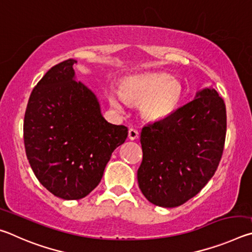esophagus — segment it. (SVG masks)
<instances>
[{"instance_id":"34e87169","label":"esophagus","mask_w":252,"mask_h":252,"mask_svg":"<svg viewBox=\"0 0 252 252\" xmlns=\"http://www.w3.org/2000/svg\"><path fill=\"white\" fill-rule=\"evenodd\" d=\"M139 138V132H138V130H135V129H131L129 130V139L130 140H135V139H138Z\"/></svg>"}]
</instances>
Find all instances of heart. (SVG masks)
Returning a JSON list of instances; mask_svg holds the SVG:
<instances>
[{"label": "heart", "mask_w": 252, "mask_h": 252, "mask_svg": "<svg viewBox=\"0 0 252 252\" xmlns=\"http://www.w3.org/2000/svg\"><path fill=\"white\" fill-rule=\"evenodd\" d=\"M182 95V84L177 79L158 73L127 78L121 83L120 91H109V101L118 110L122 109L123 100L141 104L140 112L143 118L160 121L176 112Z\"/></svg>", "instance_id": "heart-1"}]
</instances>
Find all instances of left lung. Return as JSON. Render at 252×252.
Here are the masks:
<instances>
[{
  "mask_svg": "<svg viewBox=\"0 0 252 252\" xmlns=\"http://www.w3.org/2000/svg\"><path fill=\"white\" fill-rule=\"evenodd\" d=\"M227 131L223 100L213 88L163 120L141 131L142 163L139 188L151 203L181 206L201 191L221 160Z\"/></svg>",
  "mask_w": 252,
  "mask_h": 252,
  "instance_id": "left-lung-1",
  "label": "left lung"
}]
</instances>
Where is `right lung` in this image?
Here are the masks:
<instances>
[{
  "mask_svg": "<svg viewBox=\"0 0 252 252\" xmlns=\"http://www.w3.org/2000/svg\"><path fill=\"white\" fill-rule=\"evenodd\" d=\"M75 63L65 60L46 72L30 95L23 126L34 174L64 200L82 199L96 188L127 136V127L106 121L96 95L75 81Z\"/></svg>",
  "mask_w": 252,
  "mask_h": 252,
  "instance_id": "obj_1",
  "label": "right lung"
}]
</instances>
